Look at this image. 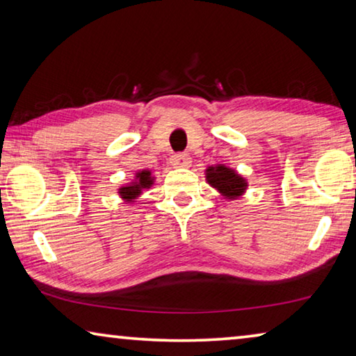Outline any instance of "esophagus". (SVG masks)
<instances>
[{"mask_svg": "<svg viewBox=\"0 0 356 356\" xmlns=\"http://www.w3.org/2000/svg\"><path fill=\"white\" fill-rule=\"evenodd\" d=\"M191 163V159L188 154H174L171 156V165L176 168H188Z\"/></svg>", "mask_w": 356, "mask_h": 356, "instance_id": "esophagus-1", "label": "esophagus"}]
</instances>
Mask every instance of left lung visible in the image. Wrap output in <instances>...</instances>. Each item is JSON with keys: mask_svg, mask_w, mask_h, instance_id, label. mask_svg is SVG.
<instances>
[{"mask_svg": "<svg viewBox=\"0 0 356 356\" xmlns=\"http://www.w3.org/2000/svg\"><path fill=\"white\" fill-rule=\"evenodd\" d=\"M207 182L218 190L227 200H236L237 196H242L246 190V180L238 174L222 165L209 166L207 168Z\"/></svg>", "mask_w": 356, "mask_h": 356, "instance_id": "obj_1", "label": "left lung"}]
</instances>
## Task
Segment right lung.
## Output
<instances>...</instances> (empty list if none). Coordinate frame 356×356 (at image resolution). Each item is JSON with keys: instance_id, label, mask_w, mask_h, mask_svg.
<instances>
[{"instance_id": "add662e5", "label": "right lung", "mask_w": 356, "mask_h": 356, "mask_svg": "<svg viewBox=\"0 0 356 356\" xmlns=\"http://www.w3.org/2000/svg\"><path fill=\"white\" fill-rule=\"evenodd\" d=\"M154 179L150 176V171H141L136 174V180L131 182L130 185H125L122 188H119V195L122 200H125L127 202H134V200H136L138 196L141 195V191L144 188H149L152 185Z\"/></svg>"}]
</instances>
